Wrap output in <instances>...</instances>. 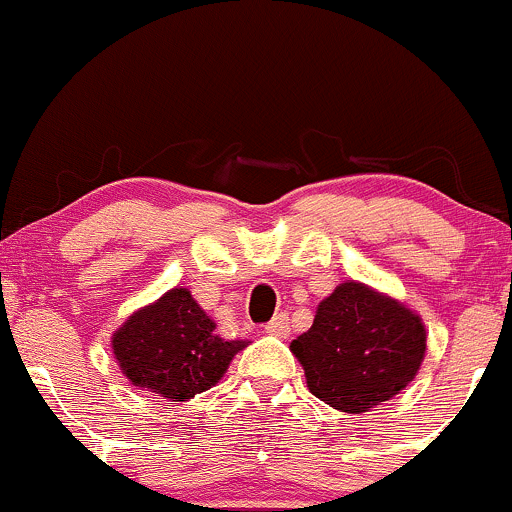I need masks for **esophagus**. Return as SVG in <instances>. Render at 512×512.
<instances>
[{"label": "esophagus", "instance_id": "1", "mask_svg": "<svg viewBox=\"0 0 512 512\" xmlns=\"http://www.w3.org/2000/svg\"><path fill=\"white\" fill-rule=\"evenodd\" d=\"M266 333H271V336H278V338H285L287 333H290V317H287V314H278V317H273L266 324Z\"/></svg>", "mask_w": 512, "mask_h": 512}]
</instances>
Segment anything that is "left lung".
Masks as SVG:
<instances>
[{
    "label": "left lung",
    "instance_id": "8db88e82",
    "mask_svg": "<svg viewBox=\"0 0 512 512\" xmlns=\"http://www.w3.org/2000/svg\"><path fill=\"white\" fill-rule=\"evenodd\" d=\"M426 341V324L404 302L343 280L290 350L317 399L336 411L365 413L409 387L426 358Z\"/></svg>",
    "mask_w": 512,
    "mask_h": 512
}]
</instances>
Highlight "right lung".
<instances>
[{
	"mask_svg": "<svg viewBox=\"0 0 512 512\" xmlns=\"http://www.w3.org/2000/svg\"><path fill=\"white\" fill-rule=\"evenodd\" d=\"M246 346L249 341L220 338L215 321L186 287H171L159 300L132 312L111 338L128 382L169 401L208 392Z\"/></svg>",
	"mask_w": 512,
	"mask_h": 512,
	"instance_id": "right-lung-1",
	"label": "right lung"
}]
</instances>
